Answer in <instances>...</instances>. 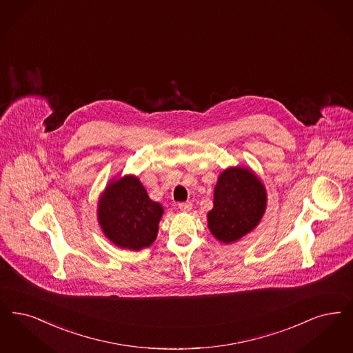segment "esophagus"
<instances>
[{"instance_id": "1", "label": "esophagus", "mask_w": 353, "mask_h": 353, "mask_svg": "<svg viewBox=\"0 0 353 353\" xmlns=\"http://www.w3.org/2000/svg\"><path fill=\"white\" fill-rule=\"evenodd\" d=\"M179 209L183 212H189L192 210V202H181L179 203Z\"/></svg>"}]
</instances>
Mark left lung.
I'll return each instance as SVG.
<instances>
[{"label": "left lung", "instance_id": "obj_1", "mask_svg": "<svg viewBox=\"0 0 353 353\" xmlns=\"http://www.w3.org/2000/svg\"><path fill=\"white\" fill-rule=\"evenodd\" d=\"M209 230L222 243H234L251 232L267 209V192L254 172L243 167L223 170L214 188Z\"/></svg>", "mask_w": 353, "mask_h": 353}]
</instances>
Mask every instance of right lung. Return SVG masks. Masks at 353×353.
<instances>
[{
	"mask_svg": "<svg viewBox=\"0 0 353 353\" xmlns=\"http://www.w3.org/2000/svg\"><path fill=\"white\" fill-rule=\"evenodd\" d=\"M163 206L148 197L138 177L113 180L99 198V223L106 238L119 248L139 251L157 236Z\"/></svg>",
	"mask_w": 353,
	"mask_h": 353,
	"instance_id": "1",
	"label": "right lung"
}]
</instances>
